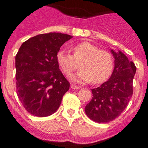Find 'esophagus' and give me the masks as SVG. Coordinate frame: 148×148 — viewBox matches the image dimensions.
<instances>
[{
  "label": "esophagus",
  "mask_w": 148,
  "mask_h": 148,
  "mask_svg": "<svg viewBox=\"0 0 148 148\" xmlns=\"http://www.w3.org/2000/svg\"><path fill=\"white\" fill-rule=\"evenodd\" d=\"M71 88L72 89H74V90H75V89H76V90H77V89H80V88H81V87H80V86L75 85V84H71Z\"/></svg>",
  "instance_id": "esophagus-1"
}]
</instances>
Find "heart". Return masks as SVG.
<instances>
[{"instance_id":"b5f03b06","label":"heart","mask_w":148,"mask_h":148,"mask_svg":"<svg viewBox=\"0 0 148 148\" xmlns=\"http://www.w3.org/2000/svg\"><path fill=\"white\" fill-rule=\"evenodd\" d=\"M73 55L64 51H58L57 62L63 73L70 76L80 66L82 69L72 77V80L77 82L93 84L103 83L110 77L114 69L112 54L106 50L91 43H79L72 47Z\"/></svg>"}]
</instances>
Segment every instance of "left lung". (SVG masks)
<instances>
[{"label":"left lung","instance_id":"1","mask_svg":"<svg viewBox=\"0 0 148 148\" xmlns=\"http://www.w3.org/2000/svg\"><path fill=\"white\" fill-rule=\"evenodd\" d=\"M114 58V69L110 79L91 90L93 97L86 105L85 113L97 123H108L124 110L133 95L135 64L121 51L111 50Z\"/></svg>","mask_w":148,"mask_h":148}]
</instances>
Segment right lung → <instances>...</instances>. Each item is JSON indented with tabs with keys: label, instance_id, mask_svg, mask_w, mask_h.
Here are the masks:
<instances>
[{
	"label": "right lung",
	"instance_id": "1",
	"mask_svg": "<svg viewBox=\"0 0 148 148\" xmlns=\"http://www.w3.org/2000/svg\"><path fill=\"white\" fill-rule=\"evenodd\" d=\"M73 37L42 34L24 41L15 57L16 88L25 110L36 117H47L58 110L70 83L57 62L60 47Z\"/></svg>",
	"mask_w": 148,
	"mask_h": 148
}]
</instances>
